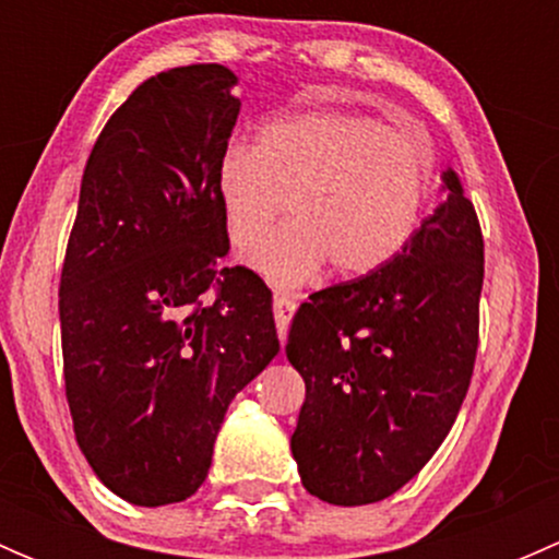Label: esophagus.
Returning <instances> with one entry per match:
<instances>
[{
	"label": "esophagus",
	"mask_w": 559,
	"mask_h": 559,
	"mask_svg": "<svg viewBox=\"0 0 559 559\" xmlns=\"http://www.w3.org/2000/svg\"><path fill=\"white\" fill-rule=\"evenodd\" d=\"M273 311H275V326H278L281 341H286V332H289V321L297 311V300H295V297H289V295H275Z\"/></svg>",
	"instance_id": "esophagus-1"
}]
</instances>
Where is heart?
<instances>
[{
	"mask_svg": "<svg viewBox=\"0 0 559 559\" xmlns=\"http://www.w3.org/2000/svg\"><path fill=\"white\" fill-rule=\"evenodd\" d=\"M436 175L430 138L354 110H300L229 143L216 200L235 248L255 246L287 202L293 222L246 259L273 286L311 284L332 262L346 278L379 273L408 248Z\"/></svg>",
	"mask_w": 559,
	"mask_h": 559,
	"instance_id": "heart-1",
	"label": "heart"
}]
</instances>
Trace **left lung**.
Wrapping results in <instances>:
<instances>
[{
	"mask_svg": "<svg viewBox=\"0 0 559 559\" xmlns=\"http://www.w3.org/2000/svg\"><path fill=\"white\" fill-rule=\"evenodd\" d=\"M379 273L311 295L286 357L306 381L292 436L302 487L332 506L379 503L452 430L478 348L484 240L460 175Z\"/></svg>",
	"mask_w": 559,
	"mask_h": 559,
	"instance_id": "1",
	"label": "left lung"
}]
</instances>
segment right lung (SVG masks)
<instances>
[{
	"instance_id": "1",
	"label": "right lung",
	"mask_w": 559,
	"mask_h": 559,
	"mask_svg": "<svg viewBox=\"0 0 559 559\" xmlns=\"http://www.w3.org/2000/svg\"><path fill=\"white\" fill-rule=\"evenodd\" d=\"M235 83L222 64L140 83L94 143L67 243L59 321L78 447L145 509L200 489L229 403L281 348L262 278L218 264L229 235L213 178L240 112Z\"/></svg>"
}]
</instances>
